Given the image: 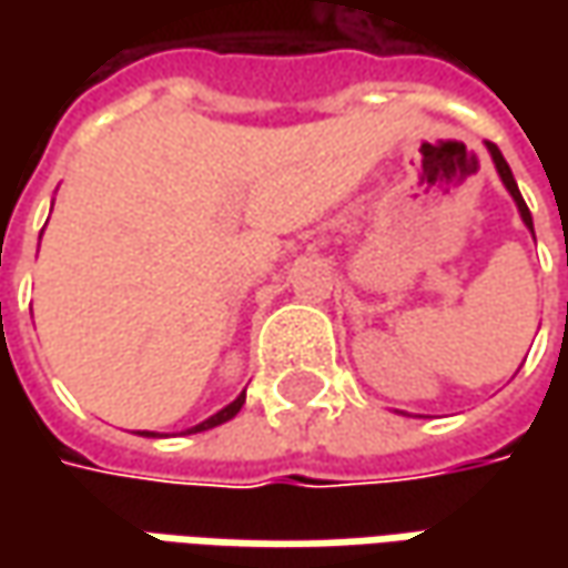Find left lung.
I'll return each instance as SVG.
<instances>
[{
	"label": "left lung",
	"instance_id": "obj_1",
	"mask_svg": "<svg viewBox=\"0 0 568 568\" xmlns=\"http://www.w3.org/2000/svg\"><path fill=\"white\" fill-rule=\"evenodd\" d=\"M487 148H490V154H493V164H496V170H499V176H503V183H506V189L513 192V199H515V205H518V211H521V221L531 227V233H535V221H531V211H528V205H525V199H521V192H518V183H515V176H513V170H509V164H506V158L499 154V148L493 142H487Z\"/></svg>",
	"mask_w": 568,
	"mask_h": 568
}]
</instances>
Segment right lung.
Segmentation results:
<instances>
[{
    "instance_id": "add662e5",
    "label": "right lung",
    "mask_w": 568,
    "mask_h": 568,
    "mask_svg": "<svg viewBox=\"0 0 568 568\" xmlns=\"http://www.w3.org/2000/svg\"><path fill=\"white\" fill-rule=\"evenodd\" d=\"M243 402H246V392L236 398L233 404H227L224 410H217L214 417H207L205 424H199V426H192V429H186V433H202V429H211V426H221V424H227V420H233L236 414H240V407H243ZM144 436H151V433H144Z\"/></svg>"
}]
</instances>
